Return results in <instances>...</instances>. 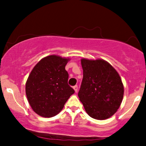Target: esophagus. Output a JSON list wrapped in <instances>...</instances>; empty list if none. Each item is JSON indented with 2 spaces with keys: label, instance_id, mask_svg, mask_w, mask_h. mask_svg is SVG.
Returning a JSON list of instances; mask_svg holds the SVG:
<instances>
[{
  "label": "esophagus",
  "instance_id": "esophagus-1",
  "mask_svg": "<svg viewBox=\"0 0 146 146\" xmlns=\"http://www.w3.org/2000/svg\"><path fill=\"white\" fill-rule=\"evenodd\" d=\"M73 89H74L75 91L77 93V92H78V85H75V86H73Z\"/></svg>",
  "mask_w": 146,
  "mask_h": 146
}]
</instances>
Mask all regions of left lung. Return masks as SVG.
Returning <instances> with one entry per match:
<instances>
[{
  "label": "left lung",
  "mask_w": 146,
  "mask_h": 146,
  "mask_svg": "<svg viewBox=\"0 0 146 146\" xmlns=\"http://www.w3.org/2000/svg\"><path fill=\"white\" fill-rule=\"evenodd\" d=\"M83 79L78 97L88 115L95 119L109 118L119 108L123 86L119 75L103 60H81Z\"/></svg>",
  "instance_id": "8db88e82"
}]
</instances>
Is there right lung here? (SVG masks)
Listing matches in <instances>:
<instances>
[{"mask_svg":"<svg viewBox=\"0 0 146 146\" xmlns=\"http://www.w3.org/2000/svg\"><path fill=\"white\" fill-rule=\"evenodd\" d=\"M68 59L49 56L39 62L26 83V95L33 111L40 116L51 117L62 110L75 90L68 84L65 70Z\"/></svg>","mask_w":146,"mask_h":146,"instance_id":"obj_1","label":"right lung"}]
</instances>
